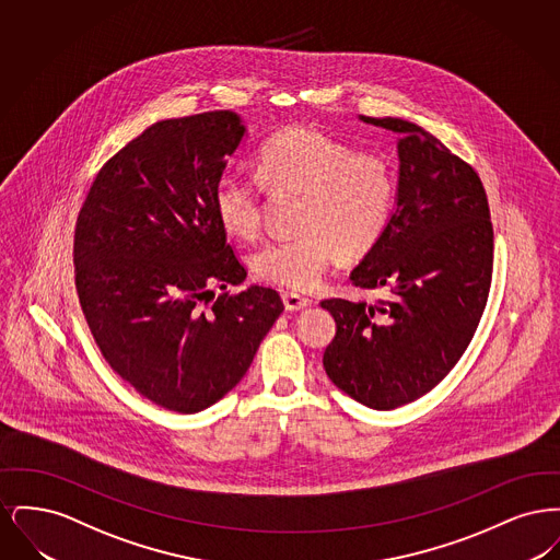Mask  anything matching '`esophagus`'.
Wrapping results in <instances>:
<instances>
[{"label": "esophagus", "instance_id": "1", "mask_svg": "<svg viewBox=\"0 0 560 560\" xmlns=\"http://www.w3.org/2000/svg\"><path fill=\"white\" fill-rule=\"evenodd\" d=\"M283 304L288 311H300V308H306L311 304V300L300 293L285 292L283 293Z\"/></svg>", "mask_w": 560, "mask_h": 560}]
</instances>
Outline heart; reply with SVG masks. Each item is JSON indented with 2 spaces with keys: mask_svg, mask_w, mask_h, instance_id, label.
Returning a JSON list of instances; mask_svg holds the SVG:
<instances>
[{
  "mask_svg": "<svg viewBox=\"0 0 560 560\" xmlns=\"http://www.w3.org/2000/svg\"><path fill=\"white\" fill-rule=\"evenodd\" d=\"M254 176L222 174L213 185V212L229 235L252 240L262 222V188L302 197L298 235L268 241L252 258L254 272L279 288L311 290L334 254L342 260L365 256L393 215L395 176L388 163L354 153L315 128H288L268 138L254 161Z\"/></svg>",
  "mask_w": 560,
  "mask_h": 560,
  "instance_id": "b5f03b06",
  "label": "heart"
}]
</instances>
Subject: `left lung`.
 <instances>
[{"mask_svg":"<svg viewBox=\"0 0 560 560\" xmlns=\"http://www.w3.org/2000/svg\"><path fill=\"white\" fill-rule=\"evenodd\" d=\"M361 121L399 133L395 212L350 272L377 302L323 300L336 320L323 368L348 397L388 411L432 390L470 345L487 304L493 226L477 172L399 117Z\"/></svg>","mask_w":560,"mask_h":560,"instance_id":"1","label":"left lung"}]
</instances>
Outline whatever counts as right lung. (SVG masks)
<instances>
[{
    "mask_svg": "<svg viewBox=\"0 0 560 560\" xmlns=\"http://www.w3.org/2000/svg\"><path fill=\"white\" fill-rule=\"evenodd\" d=\"M247 128L233 110L149 126L103 165L75 226L81 311L108 365L178 413L222 399L283 313L249 285L213 212V185Z\"/></svg>",
    "mask_w": 560,
    "mask_h": 560,
    "instance_id": "add662e5",
    "label": "right lung"
}]
</instances>
